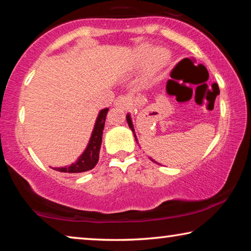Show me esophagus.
Returning a JSON list of instances; mask_svg holds the SVG:
<instances>
[{"instance_id":"34e87169","label":"esophagus","mask_w":251,"mask_h":251,"mask_svg":"<svg viewBox=\"0 0 251 251\" xmlns=\"http://www.w3.org/2000/svg\"><path fill=\"white\" fill-rule=\"evenodd\" d=\"M114 105L122 108L127 107V105H128V97H126L124 95L116 97L115 100H114Z\"/></svg>"}]
</instances>
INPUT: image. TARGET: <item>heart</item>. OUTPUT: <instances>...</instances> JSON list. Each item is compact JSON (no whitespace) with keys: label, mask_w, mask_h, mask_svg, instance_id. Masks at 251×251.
<instances>
[{"label":"heart","mask_w":251,"mask_h":251,"mask_svg":"<svg viewBox=\"0 0 251 251\" xmlns=\"http://www.w3.org/2000/svg\"><path fill=\"white\" fill-rule=\"evenodd\" d=\"M151 50H152V48L151 45L145 44L141 46V49H139V53H138L139 62L141 63L146 62V59L151 56ZM168 58H169V53L166 50L164 49L156 50L155 52L151 54V56L150 58V63H148V72L151 74L158 72L161 67L166 64Z\"/></svg>","instance_id":"1"}]
</instances>
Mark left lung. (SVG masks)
<instances>
[{"label":"left lung","instance_id":"8db88e82","mask_svg":"<svg viewBox=\"0 0 251 251\" xmlns=\"http://www.w3.org/2000/svg\"><path fill=\"white\" fill-rule=\"evenodd\" d=\"M126 121H127V123H128V126L130 127V129L133 130L134 137H135V139H136V142H137V138H136V134H135V130H134V126H133V123H131V120H130L129 114H127V116H126ZM151 161H154V163H156V161H155L154 159H151Z\"/></svg>","mask_w":251,"mask_h":251}]
</instances>
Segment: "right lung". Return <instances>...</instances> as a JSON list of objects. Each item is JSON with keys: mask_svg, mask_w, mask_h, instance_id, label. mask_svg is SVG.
<instances>
[{"mask_svg": "<svg viewBox=\"0 0 251 251\" xmlns=\"http://www.w3.org/2000/svg\"><path fill=\"white\" fill-rule=\"evenodd\" d=\"M108 113V108L101 109L99 116L96 118V123L93 129V133L91 136L90 143L84 151L79 158L73 163L70 166L61 167V168H54L55 171L61 173H69V174H75V173H83L91 171V169L96 166L97 161L100 158V150L101 145V136H103V129L105 126V120L106 115Z\"/></svg>", "mask_w": 251, "mask_h": 251, "instance_id": "right-lung-1", "label": "right lung"}]
</instances>
